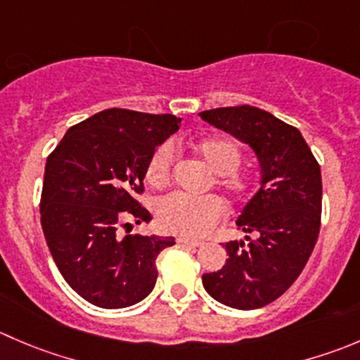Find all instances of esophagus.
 Masks as SVG:
<instances>
[{
  "label": "esophagus",
  "instance_id": "1",
  "mask_svg": "<svg viewBox=\"0 0 360 360\" xmlns=\"http://www.w3.org/2000/svg\"><path fill=\"white\" fill-rule=\"evenodd\" d=\"M177 243L184 244V246H191V248H200V246H204V243H202V240L188 239V237H177Z\"/></svg>",
  "mask_w": 360,
  "mask_h": 360
}]
</instances>
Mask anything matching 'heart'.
I'll return each instance as SVG.
<instances>
[{"label":"heart","mask_w":360,"mask_h":360,"mask_svg":"<svg viewBox=\"0 0 360 360\" xmlns=\"http://www.w3.org/2000/svg\"><path fill=\"white\" fill-rule=\"evenodd\" d=\"M193 151L202 158L212 174H216V184L229 197L239 198L250 188L246 176L239 172L243 153L236 141L229 137H207L195 142ZM174 165V148L169 142L160 144L149 155L146 163L144 177L151 188H165L170 181ZM221 204L212 195L190 197L183 193H172L160 198L155 205L156 223L163 232L176 233L181 237H204L211 232L221 218Z\"/></svg>","instance_id":"1"}]
</instances>
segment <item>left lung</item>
Returning <instances> with one entry per match:
<instances>
[{"label": "left lung", "mask_w": 360, "mask_h": 360, "mask_svg": "<svg viewBox=\"0 0 360 360\" xmlns=\"http://www.w3.org/2000/svg\"><path fill=\"white\" fill-rule=\"evenodd\" d=\"M200 117L250 146L260 165V188L236 221L246 236L225 244V265L204 274L202 283L229 308H262L292 287L319 239L320 165L301 131L271 112L240 105Z\"/></svg>", "instance_id": "8db88e82"}]
</instances>
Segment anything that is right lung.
Masks as SVG:
<instances>
[{
  "instance_id": "1",
  "label": "right lung",
  "mask_w": 360,
  "mask_h": 360,
  "mask_svg": "<svg viewBox=\"0 0 360 360\" xmlns=\"http://www.w3.org/2000/svg\"><path fill=\"white\" fill-rule=\"evenodd\" d=\"M172 114L107 109L70 128L45 163L40 216L66 283L105 309L134 306L155 288L156 257L174 237L127 233L148 223L137 202L149 155L179 130Z\"/></svg>"
}]
</instances>
